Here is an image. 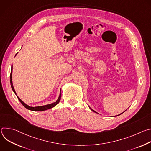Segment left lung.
I'll return each mask as SVG.
<instances>
[{
    "label": "left lung",
    "mask_w": 151,
    "mask_h": 151,
    "mask_svg": "<svg viewBox=\"0 0 151 151\" xmlns=\"http://www.w3.org/2000/svg\"><path fill=\"white\" fill-rule=\"evenodd\" d=\"M90 109H91V108H90ZM91 111H93V112H95V111H94V110H93V109H91ZM96 113H97V112H96ZM121 114H119V115H121ZM118 115H117V116H118Z\"/></svg>",
    "instance_id": "left-lung-1"
}]
</instances>
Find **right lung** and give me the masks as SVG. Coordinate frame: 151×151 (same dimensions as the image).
<instances>
[{"label": "right lung", "instance_id": "1", "mask_svg": "<svg viewBox=\"0 0 151 151\" xmlns=\"http://www.w3.org/2000/svg\"><path fill=\"white\" fill-rule=\"evenodd\" d=\"M12 69H11V75H10V82H11V88L13 90V91L14 92V93L16 94V93H15V91L14 90V88L13 87V85H12ZM17 95V94H16ZM61 91H60V96H59V97L58 99H57V100L53 103H51V104H47V105H45V106H37V107H30L29 106H28L27 104H26V103H24L22 100H21L18 96H17V98L19 100V101L21 102V103L22 104L26 109H29V110H30V111H45V110H47V109H51L52 108V107H54L55 106H56L60 101V99H61Z\"/></svg>", "mask_w": 151, "mask_h": 151}]
</instances>
